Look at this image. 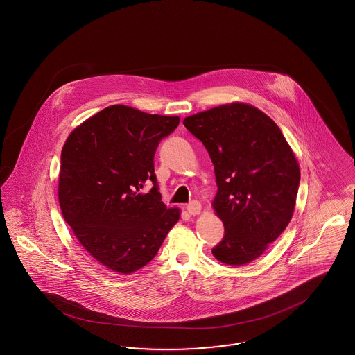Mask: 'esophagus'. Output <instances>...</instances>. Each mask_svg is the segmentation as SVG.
<instances>
[{"label": "esophagus", "instance_id": "34e87169", "mask_svg": "<svg viewBox=\"0 0 355 355\" xmlns=\"http://www.w3.org/2000/svg\"><path fill=\"white\" fill-rule=\"evenodd\" d=\"M186 211L190 214L191 216H196L200 214V211H202V205L199 203V202H196V200H193L191 202L190 205H187L186 207Z\"/></svg>", "mask_w": 355, "mask_h": 355}]
</instances>
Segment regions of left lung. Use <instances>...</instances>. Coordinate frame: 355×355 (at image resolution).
<instances>
[{"mask_svg": "<svg viewBox=\"0 0 355 355\" xmlns=\"http://www.w3.org/2000/svg\"><path fill=\"white\" fill-rule=\"evenodd\" d=\"M215 165L212 202L225 236L212 248L218 261L257 260L291 223L301 180L300 164L275 121L260 109L230 103L183 119Z\"/></svg>", "mask_w": 355, "mask_h": 355, "instance_id": "left-lung-1", "label": "left lung"}]
</instances>
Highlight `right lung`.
I'll return each instance as SVG.
<instances>
[{
	"label": "right lung",
	"instance_id": "1",
	"mask_svg": "<svg viewBox=\"0 0 355 355\" xmlns=\"http://www.w3.org/2000/svg\"><path fill=\"white\" fill-rule=\"evenodd\" d=\"M180 117L110 105L70 132L61 152L58 202L64 221L87 252L105 268L130 275L148 264L180 208L157 191L153 156ZM154 182L150 193L139 189Z\"/></svg>",
	"mask_w": 355,
	"mask_h": 355
}]
</instances>
